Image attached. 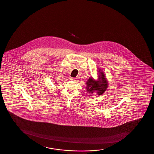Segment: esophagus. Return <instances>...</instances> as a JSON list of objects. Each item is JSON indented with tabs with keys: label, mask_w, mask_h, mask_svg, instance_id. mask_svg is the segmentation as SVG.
I'll return each mask as SVG.
<instances>
[{
	"label": "esophagus",
	"mask_w": 154,
	"mask_h": 154,
	"mask_svg": "<svg viewBox=\"0 0 154 154\" xmlns=\"http://www.w3.org/2000/svg\"><path fill=\"white\" fill-rule=\"evenodd\" d=\"M70 80H72V81H75V80H76V78H70Z\"/></svg>",
	"instance_id": "esophagus-1"
}]
</instances>
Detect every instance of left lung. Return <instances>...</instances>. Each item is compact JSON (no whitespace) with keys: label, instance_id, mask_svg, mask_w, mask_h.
Masks as SVG:
<instances>
[{"label":"left lung","instance_id":"8db88e82","mask_svg":"<svg viewBox=\"0 0 154 154\" xmlns=\"http://www.w3.org/2000/svg\"><path fill=\"white\" fill-rule=\"evenodd\" d=\"M100 75H99V80L96 81L93 78H89L88 81H87V91L88 92L93 93L94 90H97L98 96L104 94L105 91L107 87V82L105 78L104 73L101 72Z\"/></svg>","mask_w":154,"mask_h":154}]
</instances>
